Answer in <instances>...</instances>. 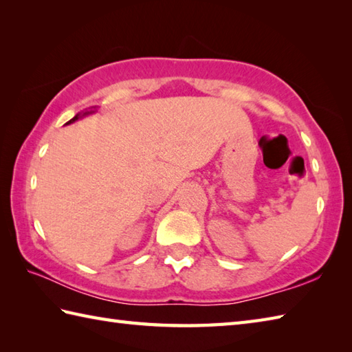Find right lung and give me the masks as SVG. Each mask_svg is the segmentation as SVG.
Masks as SVG:
<instances>
[{
    "label": "right lung",
    "instance_id": "right-lung-1",
    "mask_svg": "<svg viewBox=\"0 0 352 352\" xmlns=\"http://www.w3.org/2000/svg\"><path fill=\"white\" fill-rule=\"evenodd\" d=\"M89 113H94V110H91V111H85V113H83V116H86V115H89ZM80 118V113L78 115H76V116H74L72 119H71V121H68V122H66V124H71V122H76L77 121V119Z\"/></svg>",
    "mask_w": 352,
    "mask_h": 352
}]
</instances>
